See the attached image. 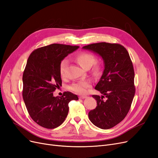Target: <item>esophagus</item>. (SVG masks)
I'll use <instances>...</instances> for the list:
<instances>
[{"label":"esophagus","instance_id":"esophagus-1","mask_svg":"<svg viewBox=\"0 0 158 158\" xmlns=\"http://www.w3.org/2000/svg\"><path fill=\"white\" fill-rule=\"evenodd\" d=\"M80 99H85V98H87V96H85V95H81V96L79 97Z\"/></svg>","mask_w":158,"mask_h":158}]
</instances>
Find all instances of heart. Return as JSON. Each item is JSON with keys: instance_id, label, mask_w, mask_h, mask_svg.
<instances>
[{"instance_id": "obj_1", "label": "heart", "mask_w": 158, "mask_h": 158, "mask_svg": "<svg viewBox=\"0 0 158 158\" xmlns=\"http://www.w3.org/2000/svg\"><path fill=\"white\" fill-rule=\"evenodd\" d=\"M76 60L77 63L84 69H88L93 65L92 72L95 75H99L101 73L102 63L96 60V58L94 55L88 52H81L76 56ZM68 65V60L63 59L60 64V74L62 76L65 75L66 69ZM92 86V83L90 81H80L74 83L71 85V89L79 94H85L88 93V88Z\"/></svg>"}]
</instances>
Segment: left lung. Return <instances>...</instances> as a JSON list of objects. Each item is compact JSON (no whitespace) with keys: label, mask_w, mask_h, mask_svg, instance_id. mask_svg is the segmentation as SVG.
I'll return each mask as SVG.
<instances>
[{"label":"left lung","mask_w":158,"mask_h":158,"mask_svg":"<svg viewBox=\"0 0 158 158\" xmlns=\"http://www.w3.org/2000/svg\"><path fill=\"white\" fill-rule=\"evenodd\" d=\"M83 49L101 56L105 68L95 87L103 95H92L97 101V107L89 112V118L98 128H113L127 116L135 94L132 60L127 50L120 44L102 42Z\"/></svg>","instance_id":"8db88e82"}]
</instances>
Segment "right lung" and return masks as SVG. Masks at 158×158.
I'll return each instance as SVG.
<instances>
[{"label": "right lung", "instance_id": "add662e5", "mask_svg": "<svg viewBox=\"0 0 158 158\" xmlns=\"http://www.w3.org/2000/svg\"><path fill=\"white\" fill-rule=\"evenodd\" d=\"M78 47L51 44L33 51L27 59L22 78L23 99L30 117L41 127L60 126L67 117L69 103L78 99L70 92L53 96L54 91L62 85L60 62Z\"/></svg>", "mask_w": 158, "mask_h": 158}]
</instances>
